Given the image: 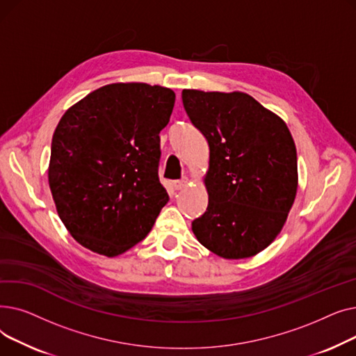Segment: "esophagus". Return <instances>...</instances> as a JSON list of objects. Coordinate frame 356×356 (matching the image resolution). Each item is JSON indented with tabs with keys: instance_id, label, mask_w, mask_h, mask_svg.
I'll use <instances>...</instances> for the list:
<instances>
[{
	"instance_id": "obj_1",
	"label": "esophagus",
	"mask_w": 356,
	"mask_h": 356,
	"mask_svg": "<svg viewBox=\"0 0 356 356\" xmlns=\"http://www.w3.org/2000/svg\"><path fill=\"white\" fill-rule=\"evenodd\" d=\"M188 179H181V180H176L175 183H173V186H175V189L176 191H181V189H184L186 186H188Z\"/></svg>"
}]
</instances>
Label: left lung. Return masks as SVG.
Masks as SVG:
<instances>
[{"label":"left lung","mask_w":356,"mask_h":356,"mask_svg":"<svg viewBox=\"0 0 356 356\" xmlns=\"http://www.w3.org/2000/svg\"><path fill=\"white\" fill-rule=\"evenodd\" d=\"M192 124L209 144V203L192 222L200 244L227 259L254 257L282 232L297 186L286 122L244 92L183 89Z\"/></svg>","instance_id":"obj_1"}]
</instances>
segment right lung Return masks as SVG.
I'll use <instances>...</instances> for the list:
<instances>
[{"label": "right lung", "instance_id": "right-lung-1", "mask_svg": "<svg viewBox=\"0 0 356 356\" xmlns=\"http://www.w3.org/2000/svg\"><path fill=\"white\" fill-rule=\"evenodd\" d=\"M172 89L109 83L72 105L51 138L49 186L74 241L117 257L152 231L168 195L159 180L160 131Z\"/></svg>", "mask_w": 356, "mask_h": 356}]
</instances>
